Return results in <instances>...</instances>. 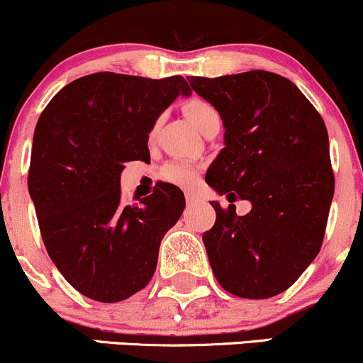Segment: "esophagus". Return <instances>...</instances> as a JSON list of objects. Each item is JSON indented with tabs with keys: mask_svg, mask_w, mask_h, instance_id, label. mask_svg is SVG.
<instances>
[{
	"mask_svg": "<svg viewBox=\"0 0 363 363\" xmlns=\"http://www.w3.org/2000/svg\"><path fill=\"white\" fill-rule=\"evenodd\" d=\"M185 199H186V204H192V202L197 199V196L194 192H185Z\"/></svg>",
	"mask_w": 363,
	"mask_h": 363,
	"instance_id": "esophagus-1",
	"label": "esophagus"
}]
</instances>
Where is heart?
<instances>
[{"instance_id": "heart-1", "label": "heart", "mask_w": 363, "mask_h": 363, "mask_svg": "<svg viewBox=\"0 0 363 363\" xmlns=\"http://www.w3.org/2000/svg\"><path fill=\"white\" fill-rule=\"evenodd\" d=\"M183 111H185V114L189 116V119L192 121V124L199 131H201L211 119L220 118L216 108H214L211 104L206 102V100L202 99H197V96L186 100V102L183 104ZM162 177H164V180L174 183V185L189 186L196 182L197 167L186 161H174L169 162V164L162 169Z\"/></svg>"}]
</instances>
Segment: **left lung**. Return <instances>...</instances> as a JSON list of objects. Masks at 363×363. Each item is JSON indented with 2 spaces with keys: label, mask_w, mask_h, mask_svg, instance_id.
Instances as JSON below:
<instances>
[{
  "label": "left lung",
  "mask_w": 363,
  "mask_h": 363,
  "mask_svg": "<svg viewBox=\"0 0 363 363\" xmlns=\"http://www.w3.org/2000/svg\"><path fill=\"white\" fill-rule=\"evenodd\" d=\"M223 121L225 147L206 173L216 194L251 202L237 216L211 201L204 232L209 264L225 291L267 299L291 287L317 258L334 197L329 135L310 100L287 77L249 71L186 77Z\"/></svg>",
  "instance_id": "left-lung-1"
}]
</instances>
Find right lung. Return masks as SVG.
Returning a JSON list of instances; mask_svg holds the SVG:
<instances>
[{
  "label": "right lung",
  "instance_id": "obj_1",
  "mask_svg": "<svg viewBox=\"0 0 363 363\" xmlns=\"http://www.w3.org/2000/svg\"><path fill=\"white\" fill-rule=\"evenodd\" d=\"M180 95H192L182 76L96 72L62 88L41 112L29 194L50 258L89 299L118 303L143 289L162 237L185 209L169 183L138 204L121 199L124 162H149V133Z\"/></svg>",
  "mask_w": 363,
  "mask_h": 363
}]
</instances>
